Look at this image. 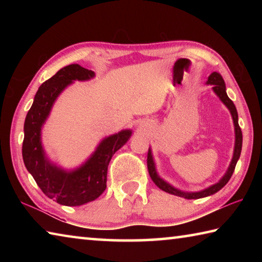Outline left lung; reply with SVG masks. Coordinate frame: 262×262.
I'll return each instance as SVG.
<instances>
[{
    "mask_svg": "<svg viewBox=\"0 0 262 262\" xmlns=\"http://www.w3.org/2000/svg\"><path fill=\"white\" fill-rule=\"evenodd\" d=\"M207 85H211L212 86V91L215 92V95L219 97L220 100L223 103L227 108L230 111V114L232 117V121H233V126H234V148H233V156L231 162H230V165L228 167L227 172H225L224 176L219 180V183H216L214 185L209 186L205 189L198 190V192H185V190H181L179 188L174 187L171 184H168L167 181L164 180L161 176L158 174L157 168H156V163H155V159L152 156V150L149 147V151H148V170H149V174L151 177V179L155 184H156L159 188L164 192L170 193L177 195V196L187 199V200H196V199H202L206 196H209V195H212L219 192L220 189L224 187L225 185L228 184V181L231 178V176L234 171V167H236V164L238 162L239 157H241V152H242V145H243V134H242V129L238 125V113L236 110V106H234L233 101L229 98L227 95V88H225V83L223 77L221 76V74L219 73H211L208 77Z\"/></svg>",
    "mask_w": 262,
    "mask_h": 262,
    "instance_id": "1",
    "label": "left lung"
}]
</instances>
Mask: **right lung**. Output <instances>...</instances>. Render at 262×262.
<instances>
[{
    "instance_id": "add662e5",
    "label": "right lung",
    "mask_w": 262,
    "mask_h": 262,
    "mask_svg": "<svg viewBox=\"0 0 262 262\" xmlns=\"http://www.w3.org/2000/svg\"><path fill=\"white\" fill-rule=\"evenodd\" d=\"M95 76L92 70L77 63L60 69L38 89L25 118L21 154L26 170L43 194L62 206L85 205L103 194L111 158L133 134L132 129H122L104 137L91 156L72 170L57 165L47 156L41 142V130L57 97L75 81H90Z\"/></svg>"
}]
</instances>
